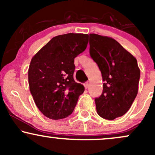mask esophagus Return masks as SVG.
Segmentation results:
<instances>
[{
	"label": "esophagus",
	"instance_id": "34e87169",
	"mask_svg": "<svg viewBox=\"0 0 155 155\" xmlns=\"http://www.w3.org/2000/svg\"><path fill=\"white\" fill-rule=\"evenodd\" d=\"M84 85V87L86 89H87L89 87V83L88 82H86Z\"/></svg>",
	"mask_w": 155,
	"mask_h": 155
}]
</instances>
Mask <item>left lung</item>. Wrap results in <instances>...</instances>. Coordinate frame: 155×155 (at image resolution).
<instances>
[{
	"label": "left lung",
	"mask_w": 155,
	"mask_h": 155,
	"mask_svg": "<svg viewBox=\"0 0 155 155\" xmlns=\"http://www.w3.org/2000/svg\"><path fill=\"white\" fill-rule=\"evenodd\" d=\"M90 54L98 65L104 90L95 99L96 110L108 120L123 116L136 98L140 69L135 57L114 38L90 34Z\"/></svg>",
	"instance_id": "8db88e82"
}]
</instances>
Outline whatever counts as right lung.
<instances>
[{
	"mask_svg": "<svg viewBox=\"0 0 155 155\" xmlns=\"http://www.w3.org/2000/svg\"><path fill=\"white\" fill-rule=\"evenodd\" d=\"M87 34L55 36L32 58L28 69L30 91L41 112L51 120L71 114L84 87L74 79V58L86 49Z\"/></svg>",
	"mask_w": 155,
	"mask_h": 155,
	"instance_id": "add662e5",
	"label": "right lung"
}]
</instances>
